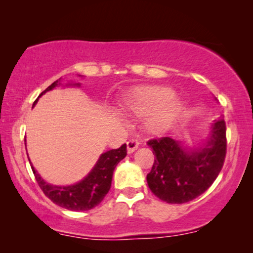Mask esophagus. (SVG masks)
I'll use <instances>...</instances> for the list:
<instances>
[{
  "mask_svg": "<svg viewBox=\"0 0 253 253\" xmlns=\"http://www.w3.org/2000/svg\"><path fill=\"white\" fill-rule=\"evenodd\" d=\"M138 146H139V141L136 140V139H131L126 143V148H127V153L131 154L133 153L134 151L137 150Z\"/></svg>",
  "mask_w": 253,
  "mask_h": 253,
  "instance_id": "esophagus-1",
  "label": "esophagus"
}]
</instances>
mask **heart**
Here are the masks:
<instances>
[{"label": "heart", "instance_id": "b5f03b06", "mask_svg": "<svg viewBox=\"0 0 253 253\" xmlns=\"http://www.w3.org/2000/svg\"><path fill=\"white\" fill-rule=\"evenodd\" d=\"M182 107L181 99L174 96L172 89L166 86L137 88L123 101V108L133 115L145 116L153 113L148 126L155 132L167 127L181 113Z\"/></svg>", "mask_w": 253, "mask_h": 253}]
</instances>
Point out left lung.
<instances>
[{
  "label": "left lung",
  "mask_w": 253,
  "mask_h": 253,
  "mask_svg": "<svg viewBox=\"0 0 253 253\" xmlns=\"http://www.w3.org/2000/svg\"><path fill=\"white\" fill-rule=\"evenodd\" d=\"M147 145L155 155L146 177L151 191L168 204L188 203L205 192L223 167L226 122L215 121L209 140L197 148L183 147L170 137L154 138Z\"/></svg>",
  "instance_id": "left-lung-1"
}]
</instances>
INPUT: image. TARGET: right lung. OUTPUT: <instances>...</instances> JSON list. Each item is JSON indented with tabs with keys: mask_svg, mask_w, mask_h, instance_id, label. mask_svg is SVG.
<instances>
[{
	"mask_svg": "<svg viewBox=\"0 0 253 253\" xmlns=\"http://www.w3.org/2000/svg\"><path fill=\"white\" fill-rule=\"evenodd\" d=\"M60 79L54 82L50 86H48L39 95V98L43 93L53 89L55 86L60 85ZM38 99L34 101L33 106L36 105ZM126 144H123L117 150L105 152L99 158L98 162L93 167L91 172L84 179H82L81 182L76 183L74 185L68 186H56L48 184V183L44 182L40 177V175L34 169L32 164L31 162L30 164L34 177H36L40 189L42 190L46 197H48L54 204L70 211H88L92 210L93 207L98 206L102 202L103 198H105L107 193H108L110 186H112L114 169H115L117 164L122 159L126 158Z\"/></svg>",
	"mask_w": 253,
	"mask_h": 253,
	"instance_id": "right-lung-1",
	"label": "right lung"
}]
</instances>
